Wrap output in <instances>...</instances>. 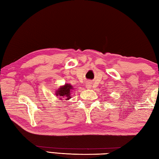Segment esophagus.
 Wrapping results in <instances>:
<instances>
[{"label": "esophagus", "instance_id": "1", "mask_svg": "<svg viewBox=\"0 0 159 159\" xmlns=\"http://www.w3.org/2000/svg\"><path fill=\"white\" fill-rule=\"evenodd\" d=\"M90 87H91V84H90V83H86V88H90Z\"/></svg>", "mask_w": 159, "mask_h": 159}]
</instances>
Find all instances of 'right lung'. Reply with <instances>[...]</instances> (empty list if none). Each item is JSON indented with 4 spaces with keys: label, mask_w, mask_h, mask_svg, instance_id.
Listing matches in <instances>:
<instances>
[{
    "label": "right lung",
    "mask_w": 159,
    "mask_h": 159,
    "mask_svg": "<svg viewBox=\"0 0 159 159\" xmlns=\"http://www.w3.org/2000/svg\"><path fill=\"white\" fill-rule=\"evenodd\" d=\"M74 90L73 87L71 84L65 83L64 85L60 86L58 89L55 91V95L59 97V98L62 100V99L65 98L66 99H69L71 98V93Z\"/></svg>",
    "instance_id": "1"
}]
</instances>
